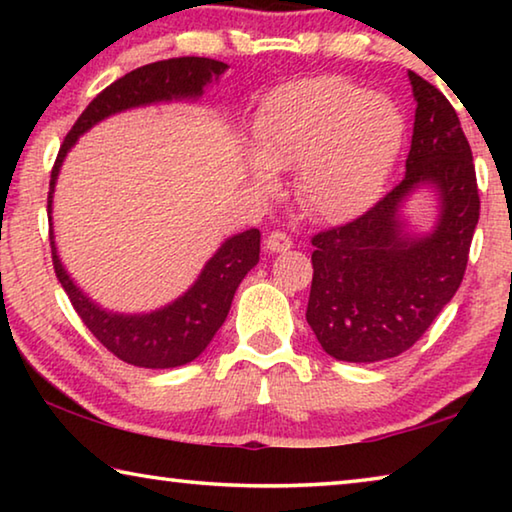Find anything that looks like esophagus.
<instances>
[{"instance_id": "34e87169", "label": "esophagus", "mask_w": 512, "mask_h": 512, "mask_svg": "<svg viewBox=\"0 0 512 512\" xmlns=\"http://www.w3.org/2000/svg\"><path fill=\"white\" fill-rule=\"evenodd\" d=\"M291 246H293V241L284 235V232H271V235H268L264 241V248L268 250V253H287Z\"/></svg>"}]
</instances>
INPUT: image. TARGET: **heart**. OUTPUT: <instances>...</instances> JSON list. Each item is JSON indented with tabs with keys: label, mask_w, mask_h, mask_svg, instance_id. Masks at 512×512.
<instances>
[{
	"label": "heart",
	"mask_w": 512,
	"mask_h": 512,
	"mask_svg": "<svg viewBox=\"0 0 512 512\" xmlns=\"http://www.w3.org/2000/svg\"><path fill=\"white\" fill-rule=\"evenodd\" d=\"M250 176L273 192V169H296L302 210L348 221L377 201L400 155L404 117L381 92H361L341 76H314L275 88L253 124Z\"/></svg>",
	"instance_id": "heart-1"
}]
</instances>
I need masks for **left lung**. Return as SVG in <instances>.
I'll return each instance as SVG.
<instances>
[{
	"instance_id": "left-lung-1",
	"label": "left lung",
	"mask_w": 512,
	"mask_h": 512,
	"mask_svg": "<svg viewBox=\"0 0 512 512\" xmlns=\"http://www.w3.org/2000/svg\"><path fill=\"white\" fill-rule=\"evenodd\" d=\"M415 121L402 183L366 214L320 232L307 323L329 357L350 363L393 359L427 332L454 298L479 223L472 149L452 103L415 72ZM427 186L439 216L429 233H409L401 210Z\"/></svg>"
}]
</instances>
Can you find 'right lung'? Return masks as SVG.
<instances>
[{
	"label": "right lung",
	"mask_w": 512,
	"mask_h": 512,
	"mask_svg": "<svg viewBox=\"0 0 512 512\" xmlns=\"http://www.w3.org/2000/svg\"><path fill=\"white\" fill-rule=\"evenodd\" d=\"M225 69L228 65L221 60L198 56L158 60V63L133 69L92 99L83 115L76 119L72 131L67 133L54 169H51L47 214L51 259H54L60 287L65 289L76 314L97 336V341L106 345L117 359L131 363V366L176 368L194 361L210 345L223 320L228 318L232 298H235L241 280L259 262V237L262 235L257 228H250L225 239L219 250L207 259L192 287L169 305L146 311V314H121V311L103 309L72 280L58 257L54 221H51L58 173L79 137L97 126L99 121L117 115V112L153 106V103L198 101L207 85L219 81Z\"/></svg>",
	"instance_id": "1"
}]
</instances>
